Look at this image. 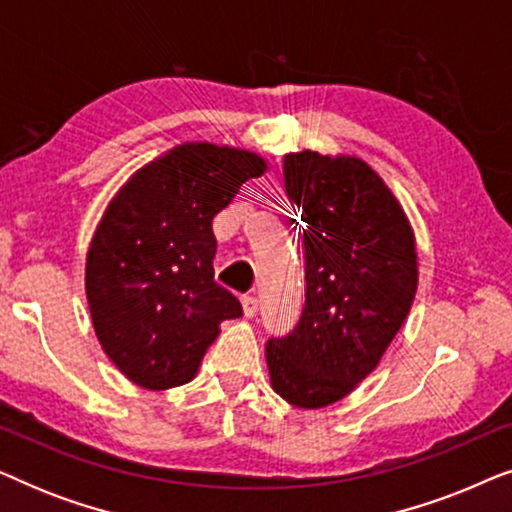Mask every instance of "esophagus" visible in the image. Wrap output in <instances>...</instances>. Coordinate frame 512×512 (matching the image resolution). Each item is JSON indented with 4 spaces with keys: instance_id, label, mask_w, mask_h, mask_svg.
I'll list each match as a JSON object with an SVG mask.
<instances>
[{
    "instance_id": "1",
    "label": "esophagus",
    "mask_w": 512,
    "mask_h": 512,
    "mask_svg": "<svg viewBox=\"0 0 512 512\" xmlns=\"http://www.w3.org/2000/svg\"><path fill=\"white\" fill-rule=\"evenodd\" d=\"M242 310H244V317H256L258 312V298L256 296H244L242 298Z\"/></svg>"
}]
</instances>
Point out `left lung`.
Here are the masks:
<instances>
[{"label":"left lung","mask_w":512,"mask_h":512,"mask_svg":"<svg viewBox=\"0 0 512 512\" xmlns=\"http://www.w3.org/2000/svg\"><path fill=\"white\" fill-rule=\"evenodd\" d=\"M284 186L303 221L305 307L265 359L284 401L317 410L366 380L403 326L417 291L415 235L359 158L289 153Z\"/></svg>","instance_id":"left-lung-1"}]
</instances>
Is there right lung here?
Segmentation results:
<instances>
[{"label": "right lung", "instance_id": "add662e5", "mask_svg": "<svg viewBox=\"0 0 512 512\" xmlns=\"http://www.w3.org/2000/svg\"><path fill=\"white\" fill-rule=\"evenodd\" d=\"M256 153L184 144L142 167L104 212L86 261L97 340L144 389L191 382L223 319L242 305L214 282V216L244 181L261 177Z\"/></svg>", "mask_w": 512, "mask_h": 512}]
</instances>
